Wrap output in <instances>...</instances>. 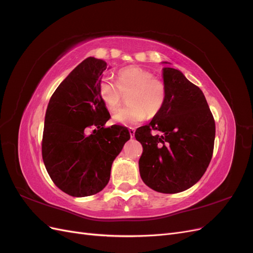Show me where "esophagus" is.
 I'll list each match as a JSON object with an SVG mask.
<instances>
[{"instance_id": "obj_1", "label": "esophagus", "mask_w": 253, "mask_h": 253, "mask_svg": "<svg viewBox=\"0 0 253 253\" xmlns=\"http://www.w3.org/2000/svg\"><path fill=\"white\" fill-rule=\"evenodd\" d=\"M128 132H129V135H131V137L133 138V137L135 136V128L134 127H129L128 128Z\"/></svg>"}]
</instances>
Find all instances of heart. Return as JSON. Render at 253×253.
I'll return each mask as SVG.
<instances>
[{
  "label": "heart",
  "instance_id": "1",
  "mask_svg": "<svg viewBox=\"0 0 253 253\" xmlns=\"http://www.w3.org/2000/svg\"><path fill=\"white\" fill-rule=\"evenodd\" d=\"M127 95L126 108L114 114L113 119L124 126H135L145 117L152 118L163 110L167 87L163 80L155 78L150 71L132 65L121 68L116 74V84L102 79L98 85L99 97L106 109L114 112L119 109L124 95Z\"/></svg>",
  "mask_w": 253,
  "mask_h": 253
}]
</instances>
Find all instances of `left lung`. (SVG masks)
I'll list each match as a JSON object with an SVG mask.
<instances>
[{"mask_svg": "<svg viewBox=\"0 0 253 253\" xmlns=\"http://www.w3.org/2000/svg\"><path fill=\"white\" fill-rule=\"evenodd\" d=\"M167 98L149 125L136 129L139 172L160 193H178L202 178L214 148L215 121L202 89L175 68H164Z\"/></svg>", "mask_w": 253, "mask_h": 253, "instance_id": "obj_1", "label": "left lung"}]
</instances>
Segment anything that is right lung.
I'll return each mask as SVG.
<instances>
[{"mask_svg": "<svg viewBox=\"0 0 253 253\" xmlns=\"http://www.w3.org/2000/svg\"><path fill=\"white\" fill-rule=\"evenodd\" d=\"M105 68L103 60H84L57 87L45 114L43 163L53 183L71 196L100 192L114 159L131 137L124 126L104 127L111 115L98 85Z\"/></svg>", "mask_w": 253, "mask_h": 253, "instance_id": "add662e5", "label": "right lung"}]
</instances>
